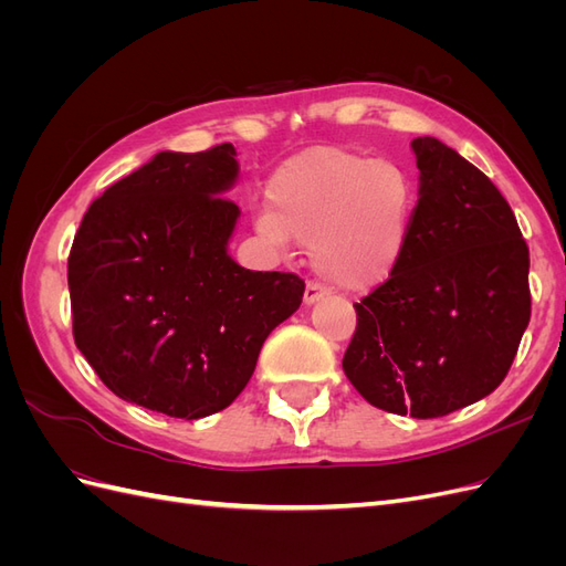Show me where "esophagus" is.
Masks as SVG:
<instances>
[{"label": "esophagus", "mask_w": 566, "mask_h": 566, "mask_svg": "<svg viewBox=\"0 0 566 566\" xmlns=\"http://www.w3.org/2000/svg\"><path fill=\"white\" fill-rule=\"evenodd\" d=\"M328 295H331V290H328V287L321 285V283L310 281V283H306V287H304V304H306V306H312V304H316V302L325 300Z\"/></svg>", "instance_id": "obj_1"}]
</instances>
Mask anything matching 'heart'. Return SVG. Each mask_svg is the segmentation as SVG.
Instances as JSON below:
<instances>
[{
    "label": "heart",
    "mask_w": 566,
    "mask_h": 566,
    "mask_svg": "<svg viewBox=\"0 0 566 566\" xmlns=\"http://www.w3.org/2000/svg\"><path fill=\"white\" fill-rule=\"evenodd\" d=\"M271 210L256 229L273 245L290 238L337 287L366 293L399 266L416 210V181L406 167L370 160L342 146H314L285 160L269 181Z\"/></svg>",
    "instance_id": "heart-1"
}]
</instances>
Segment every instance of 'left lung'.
<instances>
[{
  "mask_svg": "<svg viewBox=\"0 0 566 566\" xmlns=\"http://www.w3.org/2000/svg\"><path fill=\"white\" fill-rule=\"evenodd\" d=\"M410 148L420 198L401 262L354 304L342 368L368 403L427 420L503 382L531 318L528 248L482 169L432 136Z\"/></svg>",
  "mask_w": 566,
  "mask_h": 566,
  "instance_id": "obj_1",
  "label": "left lung"
}]
</instances>
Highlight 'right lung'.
Wrapping results in <instances>:
<instances>
[{"mask_svg": "<svg viewBox=\"0 0 566 566\" xmlns=\"http://www.w3.org/2000/svg\"><path fill=\"white\" fill-rule=\"evenodd\" d=\"M235 179L231 144L163 150L84 214L67 256L73 335L119 399L184 420L224 410L300 310L295 273L231 260L241 210L221 196Z\"/></svg>", "mask_w": 566, "mask_h": 566, "instance_id": "1", "label": "right lung"}]
</instances>
